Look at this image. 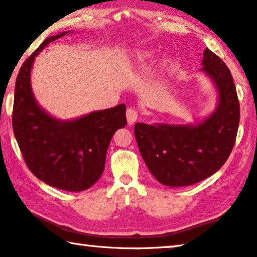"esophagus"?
<instances>
[{"mask_svg":"<svg viewBox=\"0 0 257 257\" xmlns=\"http://www.w3.org/2000/svg\"><path fill=\"white\" fill-rule=\"evenodd\" d=\"M138 116L139 114L136 108H132V107L127 108V110H126V118H127V123L130 125L136 123V120L138 119Z\"/></svg>","mask_w":257,"mask_h":257,"instance_id":"obj_1","label":"esophagus"}]
</instances>
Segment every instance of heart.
<instances>
[{
	"instance_id": "1",
	"label": "heart",
	"mask_w": 257,
	"mask_h": 257,
	"mask_svg": "<svg viewBox=\"0 0 257 257\" xmlns=\"http://www.w3.org/2000/svg\"><path fill=\"white\" fill-rule=\"evenodd\" d=\"M149 56H150V54H149V53H142V54H139L138 57H137V61H138V62L145 61V60H147V58L149 57Z\"/></svg>"
}]
</instances>
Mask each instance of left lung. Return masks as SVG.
<instances>
[{
  "label": "left lung",
  "mask_w": 257,
  "mask_h": 257,
  "mask_svg": "<svg viewBox=\"0 0 257 257\" xmlns=\"http://www.w3.org/2000/svg\"><path fill=\"white\" fill-rule=\"evenodd\" d=\"M202 65L219 92L212 115L197 125L134 126L143 160L166 186H188L210 177L226 163L236 142L240 108L230 70L208 48Z\"/></svg>",
  "instance_id": "8db88e82"
}]
</instances>
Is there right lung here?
<instances>
[{
	"instance_id": "right-lung-1",
	"label": "right lung",
	"mask_w": 257,
	"mask_h": 257,
	"mask_svg": "<svg viewBox=\"0 0 257 257\" xmlns=\"http://www.w3.org/2000/svg\"><path fill=\"white\" fill-rule=\"evenodd\" d=\"M69 33L45 39L21 65L12 126L27 167L36 177L63 191L80 192L100 178L111 138L126 125V106L120 103L70 121L53 118L38 106L30 85L35 57L46 45Z\"/></svg>"
}]
</instances>
